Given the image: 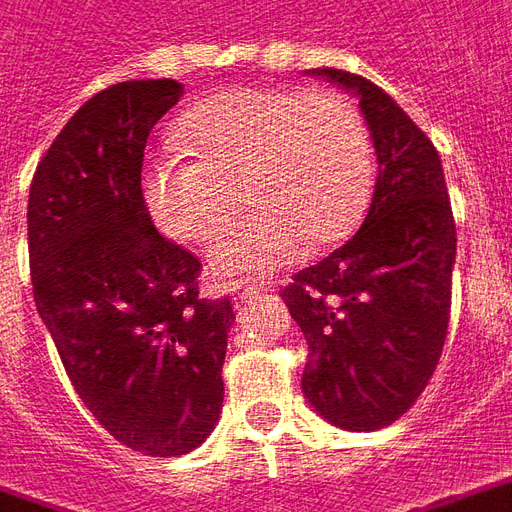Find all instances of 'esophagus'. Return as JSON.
<instances>
[{
  "label": "esophagus",
  "mask_w": 512,
  "mask_h": 512,
  "mask_svg": "<svg viewBox=\"0 0 512 512\" xmlns=\"http://www.w3.org/2000/svg\"><path fill=\"white\" fill-rule=\"evenodd\" d=\"M261 292H264L261 283H237V286H234V300L248 302L253 300V297H259Z\"/></svg>",
  "instance_id": "1"
}]
</instances>
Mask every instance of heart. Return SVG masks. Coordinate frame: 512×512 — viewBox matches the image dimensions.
I'll use <instances>...</instances> for the list:
<instances>
[{"label":"heart","mask_w":512,"mask_h":512,"mask_svg":"<svg viewBox=\"0 0 512 512\" xmlns=\"http://www.w3.org/2000/svg\"><path fill=\"white\" fill-rule=\"evenodd\" d=\"M190 155L163 152L144 171V199L169 237L212 242L240 210L253 215L212 251L218 275L264 272L349 237L374 177L360 111L333 92L242 87L215 92L179 122Z\"/></svg>","instance_id":"1"}]
</instances>
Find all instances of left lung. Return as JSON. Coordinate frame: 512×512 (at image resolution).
<instances>
[{"label":"left lung","instance_id":"obj_1","mask_svg":"<svg viewBox=\"0 0 512 512\" xmlns=\"http://www.w3.org/2000/svg\"><path fill=\"white\" fill-rule=\"evenodd\" d=\"M357 95L376 149L371 210L352 240L283 286L308 341L302 393L327 423H395L434 376L450 324L455 220L439 152L368 78L316 67Z\"/></svg>","mask_w":512,"mask_h":512}]
</instances>
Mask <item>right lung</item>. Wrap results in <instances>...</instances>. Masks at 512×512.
<instances>
[{"label": "right lung", "instance_id": "1", "mask_svg": "<svg viewBox=\"0 0 512 512\" xmlns=\"http://www.w3.org/2000/svg\"><path fill=\"white\" fill-rule=\"evenodd\" d=\"M174 78L89 98L37 163L26 226L40 319L70 384L108 434L152 458L185 455L218 423L229 297L199 294L201 261L149 218V130Z\"/></svg>", "mask_w": 512, "mask_h": 512}]
</instances>
